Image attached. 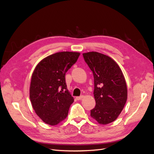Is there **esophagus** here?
Returning a JSON list of instances; mask_svg holds the SVG:
<instances>
[{"instance_id":"1","label":"esophagus","mask_w":154,"mask_h":154,"mask_svg":"<svg viewBox=\"0 0 154 154\" xmlns=\"http://www.w3.org/2000/svg\"><path fill=\"white\" fill-rule=\"evenodd\" d=\"M83 95H82L80 96H78V97H76V100H82L83 98Z\"/></svg>"}]
</instances>
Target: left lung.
<instances>
[{
    "instance_id": "8db88e82",
    "label": "left lung",
    "mask_w": 154,
    "mask_h": 154,
    "mask_svg": "<svg viewBox=\"0 0 154 154\" xmlns=\"http://www.w3.org/2000/svg\"><path fill=\"white\" fill-rule=\"evenodd\" d=\"M94 76L96 106L92 118L102 125L114 122L122 112L127 100V87L122 70L114 60L97 52L83 53Z\"/></svg>"
}]
</instances>
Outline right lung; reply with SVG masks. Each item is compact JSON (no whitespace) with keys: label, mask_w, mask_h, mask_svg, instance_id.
Listing matches in <instances>:
<instances>
[{"label":"right lung","mask_w":154,"mask_h":154,"mask_svg":"<svg viewBox=\"0 0 154 154\" xmlns=\"http://www.w3.org/2000/svg\"><path fill=\"white\" fill-rule=\"evenodd\" d=\"M59 52L37 65L32 74L29 97L32 108L44 122L56 125L67 118L73 97L67 88L66 74L80 56Z\"/></svg>","instance_id":"1"}]
</instances>
